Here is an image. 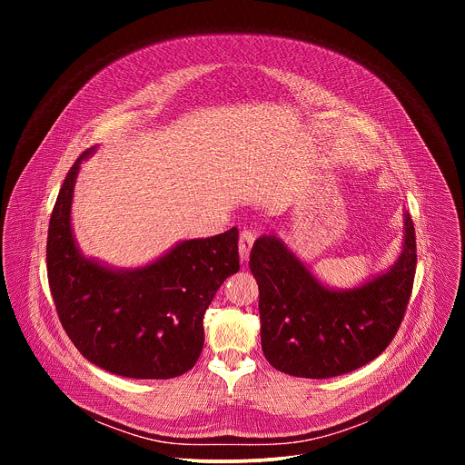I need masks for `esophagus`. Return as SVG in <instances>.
Here are the masks:
<instances>
[{
    "instance_id": "obj_1",
    "label": "esophagus",
    "mask_w": 465,
    "mask_h": 465,
    "mask_svg": "<svg viewBox=\"0 0 465 465\" xmlns=\"http://www.w3.org/2000/svg\"><path fill=\"white\" fill-rule=\"evenodd\" d=\"M255 241V233L252 230H242L239 235V253H241V261H248L252 244Z\"/></svg>"
}]
</instances>
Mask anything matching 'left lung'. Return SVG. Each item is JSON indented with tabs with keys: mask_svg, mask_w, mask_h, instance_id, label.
<instances>
[{
	"mask_svg": "<svg viewBox=\"0 0 465 465\" xmlns=\"http://www.w3.org/2000/svg\"><path fill=\"white\" fill-rule=\"evenodd\" d=\"M416 232L405 213V244L393 267L368 283L333 291L276 237L250 252L259 287L261 348L276 370L305 379L350 373L379 357L400 329L416 274Z\"/></svg>",
	"mask_w": 465,
	"mask_h": 465,
	"instance_id": "1",
	"label": "left lung"
}]
</instances>
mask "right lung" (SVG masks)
Returning <instances> with one entry per match:
<instances>
[{
  "label": "right lung",
  "instance_id": "right-lung-1",
  "mask_svg": "<svg viewBox=\"0 0 465 465\" xmlns=\"http://www.w3.org/2000/svg\"><path fill=\"white\" fill-rule=\"evenodd\" d=\"M84 151L56 196L47 232V280L65 333L84 359L132 379L185 373L204 346V312L239 271V232L178 242L136 271H114L81 255L72 232V198Z\"/></svg>",
  "mask_w": 465,
  "mask_h": 465
}]
</instances>
